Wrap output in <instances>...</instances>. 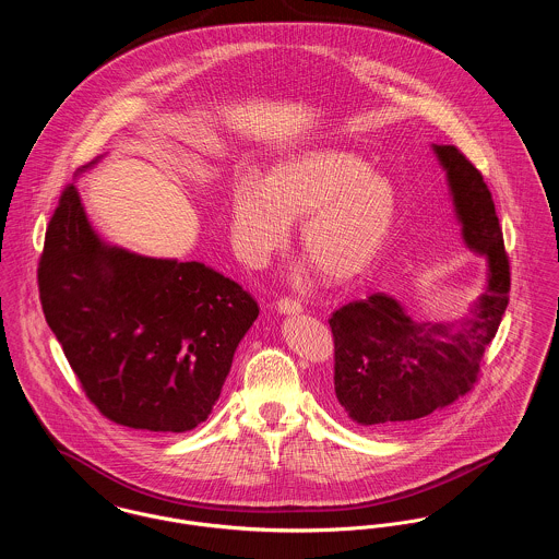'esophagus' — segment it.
I'll return each mask as SVG.
<instances>
[{
  "label": "esophagus",
  "instance_id": "1",
  "mask_svg": "<svg viewBox=\"0 0 559 559\" xmlns=\"http://www.w3.org/2000/svg\"><path fill=\"white\" fill-rule=\"evenodd\" d=\"M276 309L283 314H296V312H302V305L298 300H292V298H281L276 302Z\"/></svg>",
  "mask_w": 559,
  "mask_h": 559
}]
</instances>
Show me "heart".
<instances>
[{"mask_svg":"<svg viewBox=\"0 0 559 559\" xmlns=\"http://www.w3.org/2000/svg\"><path fill=\"white\" fill-rule=\"evenodd\" d=\"M399 214L394 185L343 150H312L276 165L261 182L245 176L231 190L236 252L263 265L300 218V247L332 283L362 276L385 247Z\"/></svg>","mask_w":559,"mask_h":559,"instance_id":"obj_1","label":"heart"}]
</instances>
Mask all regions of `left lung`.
<instances>
[{"mask_svg": "<svg viewBox=\"0 0 559 559\" xmlns=\"http://www.w3.org/2000/svg\"><path fill=\"white\" fill-rule=\"evenodd\" d=\"M433 150L463 240L489 263L487 289L456 323L416 321L388 294L332 312L336 401L356 425L374 431L401 429L465 396L508 307L510 263L483 174L454 145Z\"/></svg>", "mask_w": 559, "mask_h": 559, "instance_id": "obj_1", "label": "left lung"}]
</instances>
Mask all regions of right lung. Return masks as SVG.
I'll use <instances>...</instances> for the list:
<instances>
[{
	"instance_id": "right-lung-1",
	"label": "right lung",
	"mask_w": 559,
	"mask_h": 559,
	"mask_svg": "<svg viewBox=\"0 0 559 559\" xmlns=\"http://www.w3.org/2000/svg\"><path fill=\"white\" fill-rule=\"evenodd\" d=\"M38 289L87 399L150 433H185L210 416L259 314L249 292L205 263L105 245L74 185L47 227Z\"/></svg>"
}]
</instances>
